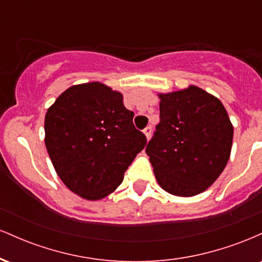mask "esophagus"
Listing matches in <instances>:
<instances>
[{"label": "esophagus", "mask_w": 262, "mask_h": 262, "mask_svg": "<svg viewBox=\"0 0 262 262\" xmlns=\"http://www.w3.org/2000/svg\"><path fill=\"white\" fill-rule=\"evenodd\" d=\"M144 134H145V137H146V139H150V138H151V134H152V128L150 127V125H148V127H146L145 129H144Z\"/></svg>", "instance_id": "1"}]
</instances>
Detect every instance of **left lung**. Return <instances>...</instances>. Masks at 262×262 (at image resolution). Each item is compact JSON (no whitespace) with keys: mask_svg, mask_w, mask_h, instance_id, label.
<instances>
[{"mask_svg":"<svg viewBox=\"0 0 262 262\" xmlns=\"http://www.w3.org/2000/svg\"><path fill=\"white\" fill-rule=\"evenodd\" d=\"M159 97L160 123L145 151L165 191L196 196L218 179L229 160L233 125L222 102L200 87Z\"/></svg>","mask_w":262,"mask_h":262,"instance_id":"left-lung-1","label":"left lung"}]
</instances>
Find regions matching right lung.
<instances>
[{
    "label": "right lung",
    "instance_id": "right-lung-1",
    "mask_svg": "<svg viewBox=\"0 0 262 262\" xmlns=\"http://www.w3.org/2000/svg\"><path fill=\"white\" fill-rule=\"evenodd\" d=\"M119 92L100 82L70 87L45 114V146L69 189L101 200L118 187L146 137Z\"/></svg>",
    "mask_w": 262,
    "mask_h": 262
}]
</instances>
